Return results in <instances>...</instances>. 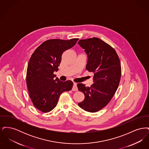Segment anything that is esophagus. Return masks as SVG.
<instances>
[{
    "instance_id": "esophagus-1",
    "label": "esophagus",
    "mask_w": 149,
    "mask_h": 149,
    "mask_svg": "<svg viewBox=\"0 0 149 149\" xmlns=\"http://www.w3.org/2000/svg\"><path fill=\"white\" fill-rule=\"evenodd\" d=\"M72 91H78V88H77V83H74L73 86H72Z\"/></svg>"
}]
</instances>
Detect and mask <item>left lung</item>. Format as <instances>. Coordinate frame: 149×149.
Wrapping results in <instances>:
<instances>
[{
  "label": "left lung",
  "mask_w": 149,
  "mask_h": 149,
  "mask_svg": "<svg viewBox=\"0 0 149 149\" xmlns=\"http://www.w3.org/2000/svg\"><path fill=\"white\" fill-rule=\"evenodd\" d=\"M78 43L88 55L86 69L94 74V83L90 87L77 84L85 95L78 106L94 113L106 106L117 91L121 77L120 60L113 48L98 38L80 40Z\"/></svg>",
  "instance_id": "1"
}]
</instances>
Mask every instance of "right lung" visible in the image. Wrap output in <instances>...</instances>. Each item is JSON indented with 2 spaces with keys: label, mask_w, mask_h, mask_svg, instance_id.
I'll list each match as a JSON object with an SVG mask.
<instances>
[{
  "label": "right lung",
  "mask_w": 149,
  "mask_h": 149,
  "mask_svg": "<svg viewBox=\"0 0 149 149\" xmlns=\"http://www.w3.org/2000/svg\"><path fill=\"white\" fill-rule=\"evenodd\" d=\"M79 38L69 40L51 39L40 45L29 60L26 83L29 95L34 106L42 112H49L56 106L60 95L71 91V80L55 79L54 71L58 70L62 54L73 47Z\"/></svg>",
  "instance_id": "add662e5"
}]
</instances>
